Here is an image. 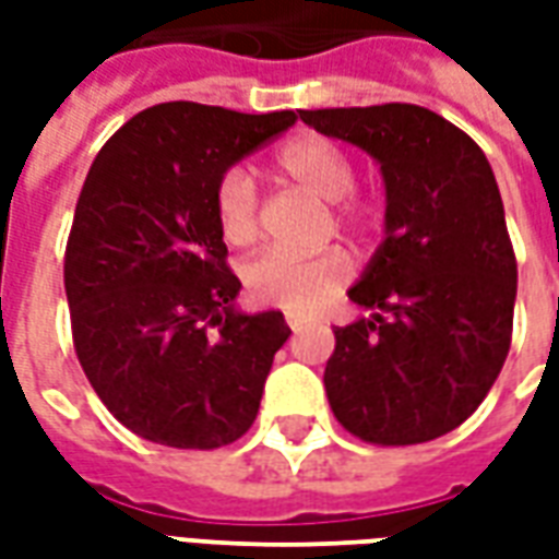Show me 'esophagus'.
I'll return each instance as SVG.
<instances>
[{
  "label": "esophagus",
  "mask_w": 559,
  "mask_h": 559,
  "mask_svg": "<svg viewBox=\"0 0 559 559\" xmlns=\"http://www.w3.org/2000/svg\"><path fill=\"white\" fill-rule=\"evenodd\" d=\"M287 326H290L293 332H302V329L311 326V320L302 314H287Z\"/></svg>",
  "instance_id": "obj_1"
}]
</instances>
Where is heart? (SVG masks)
Wrapping results in <instances>:
<instances>
[{
    "label": "heart",
    "mask_w": 559,
    "mask_h": 559,
    "mask_svg": "<svg viewBox=\"0 0 559 559\" xmlns=\"http://www.w3.org/2000/svg\"><path fill=\"white\" fill-rule=\"evenodd\" d=\"M275 167L287 182L323 203H338L353 188V160L347 158V152L317 134H302L284 143L275 155ZM350 212L359 209H347V215ZM215 218L221 236L230 245L254 242L260 233V212L248 173H224L215 191ZM347 278L350 260L341 251H323L314 257L266 251L245 266V287L257 302L290 311H314L332 293H338Z\"/></svg>",
    "instance_id": "heart-1"
}]
</instances>
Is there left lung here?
<instances>
[{
    "label": "left lung",
    "mask_w": 559,
    "mask_h": 559,
    "mask_svg": "<svg viewBox=\"0 0 559 559\" xmlns=\"http://www.w3.org/2000/svg\"><path fill=\"white\" fill-rule=\"evenodd\" d=\"M380 164L383 242L347 296L368 314L335 326V419L380 445L443 437L476 411L512 341L518 266L485 152L416 104L299 110Z\"/></svg>",
    "instance_id": "8db88e82"
}]
</instances>
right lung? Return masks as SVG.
I'll return each instance as SVG.
<instances>
[{
    "instance_id": "1",
    "label": "right lung",
    "mask_w": 559,
    "mask_h": 559,
    "mask_svg": "<svg viewBox=\"0 0 559 559\" xmlns=\"http://www.w3.org/2000/svg\"><path fill=\"white\" fill-rule=\"evenodd\" d=\"M296 119L155 104L92 160L66 251L71 332L104 407L143 440L218 449L254 425L290 326L236 305L215 191Z\"/></svg>"
}]
</instances>
